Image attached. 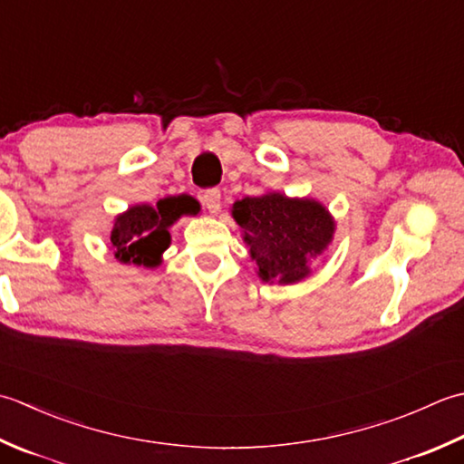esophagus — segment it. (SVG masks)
<instances>
[{"instance_id":"34e87169","label":"esophagus","mask_w":464,"mask_h":464,"mask_svg":"<svg viewBox=\"0 0 464 464\" xmlns=\"http://www.w3.org/2000/svg\"><path fill=\"white\" fill-rule=\"evenodd\" d=\"M202 202H204V206L208 208V212H210V214H218V212H220V206H222L218 188H212V190H206V192L202 194Z\"/></svg>"}]
</instances>
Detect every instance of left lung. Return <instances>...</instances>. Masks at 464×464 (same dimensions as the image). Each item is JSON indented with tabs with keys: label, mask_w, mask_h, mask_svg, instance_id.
I'll use <instances>...</instances> for the list:
<instances>
[{
	"label": "left lung",
	"mask_w": 464,
	"mask_h": 464,
	"mask_svg": "<svg viewBox=\"0 0 464 464\" xmlns=\"http://www.w3.org/2000/svg\"><path fill=\"white\" fill-rule=\"evenodd\" d=\"M256 274L268 285H298L334 238L336 220L316 198L282 192L246 196L230 208Z\"/></svg>",
	"instance_id": "8db88e82"
}]
</instances>
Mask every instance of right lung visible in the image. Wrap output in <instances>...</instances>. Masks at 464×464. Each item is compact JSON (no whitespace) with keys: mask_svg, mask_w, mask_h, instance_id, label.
<instances>
[{"mask_svg":"<svg viewBox=\"0 0 464 464\" xmlns=\"http://www.w3.org/2000/svg\"><path fill=\"white\" fill-rule=\"evenodd\" d=\"M200 212L192 196H166L152 204H134L126 212L113 218L110 242L113 256L121 264H136L144 268H158L162 254L172 244L169 228L182 216H196Z\"/></svg>","mask_w":464,"mask_h":464,"instance_id":"1","label":"right lung"}]
</instances>
